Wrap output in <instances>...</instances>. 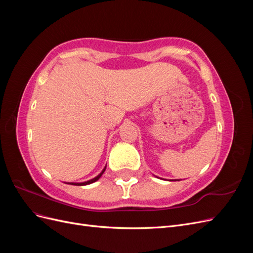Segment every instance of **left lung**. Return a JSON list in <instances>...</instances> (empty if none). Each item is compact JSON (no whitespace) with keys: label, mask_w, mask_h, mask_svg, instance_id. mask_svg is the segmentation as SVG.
<instances>
[{"label":"left lung","mask_w":253,"mask_h":253,"mask_svg":"<svg viewBox=\"0 0 253 253\" xmlns=\"http://www.w3.org/2000/svg\"><path fill=\"white\" fill-rule=\"evenodd\" d=\"M173 180V179H172ZM174 180H179V179H174Z\"/></svg>","instance_id":"8db88e82"}]
</instances>
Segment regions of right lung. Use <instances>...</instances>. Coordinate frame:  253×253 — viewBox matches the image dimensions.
Returning <instances> with one entry per match:
<instances>
[{
    "mask_svg": "<svg viewBox=\"0 0 253 253\" xmlns=\"http://www.w3.org/2000/svg\"><path fill=\"white\" fill-rule=\"evenodd\" d=\"M105 169H106V166L103 168V170H102L100 173H99V174L96 176V177L91 178V179H89V180H86V181H82V182H65V183H67V185H74V186H86V185H89V183H93V182L97 181L99 178H100L101 176H102V174L104 173Z\"/></svg>",
    "mask_w": 253,
    "mask_h": 253,
    "instance_id": "right-lung-1",
    "label": "right lung"
}]
</instances>
